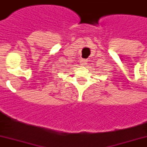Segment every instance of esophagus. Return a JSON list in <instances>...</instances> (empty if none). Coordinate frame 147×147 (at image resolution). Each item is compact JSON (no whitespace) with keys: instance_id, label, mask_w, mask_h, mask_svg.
Returning <instances> with one entry per match:
<instances>
[{"instance_id":"esophagus-1","label":"esophagus","mask_w":147,"mask_h":147,"mask_svg":"<svg viewBox=\"0 0 147 147\" xmlns=\"http://www.w3.org/2000/svg\"><path fill=\"white\" fill-rule=\"evenodd\" d=\"M80 64H81V65L84 66V65H86V61L85 59H82V60L80 61Z\"/></svg>"}]
</instances>
